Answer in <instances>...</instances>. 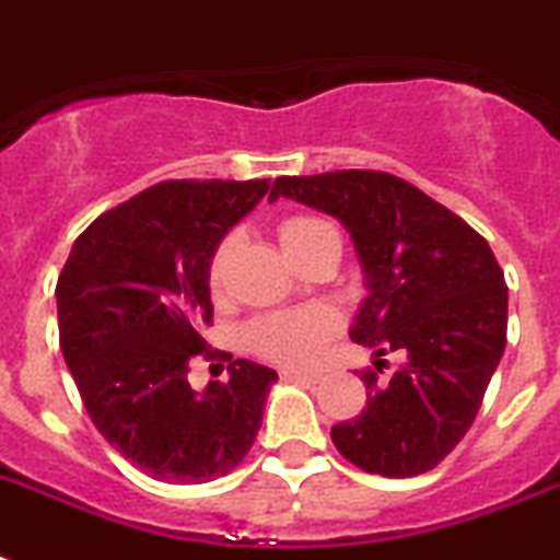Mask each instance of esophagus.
Here are the masks:
<instances>
[{
    "label": "esophagus",
    "instance_id": "esophagus-1",
    "mask_svg": "<svg viewBox=\"0 0 560 560\" xmlns=\"http://www.w3.org/2000/svg\"><path fill=\"white\" fill-rule=\"evenodd\" d=\"M279 374L281 380H288V383H316V380H319L316 371H295V368H281Z\"/></svg>",
    "mask_w": 560,
    "mask_h": 560
}]
</instances>
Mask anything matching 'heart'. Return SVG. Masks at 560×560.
<instances>
[{
    "label": "heart",
    "mask_w": 560,
    "mask_h": 560,
    "mask_svg": "<svg viewBox=\"0 0 560 560\" xmlns=\"http://www.w3.org/2000/svg\"><path fill=\"white\" fill-rule=\"evenodd\" d=\"M322 221L316 218H288L279 226L281 249L290 253L302 244L304 238L316 230H322ZM226 267V244L218 247L209 265V284L218 290L224 284ZM336 334V316L322 307H304V311H281L261 316L247 327V348L261 359L279 362V365H307L319 357L325 342Z\"/></svg>",
    "instance_id": "heart-1"
}]
</instances>
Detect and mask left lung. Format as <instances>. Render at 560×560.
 Instances as JSON below:
<instances>
[{
	"mask_svg": "<svg viewBox=\"0 0 560 560\" xmlns=\"http://www.w3.org/2000/svg\"><path fill=\"white\" fill-rule=\"evenodd\" d=\"M279 198L342 221L368 290L351 339L380 359L408 357L385 385L362 374L368 402L330 429L334 445L368 475L434 469L471 429L506 348L509 290L492 247L388 172L276 177L270 201Z\"/></svg>",
	"mask_w": 560,
	"mask_h": 560,
	"instance_id": "obj_1",
	"label": "left lung"
}]
</instances>
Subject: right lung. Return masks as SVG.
Masks as SVG:
<instances>
[{
    "label": "right lung",
    "instance_id": "right-lung-1",
    "mask_svg": "<svg viewBox=\"0 0 560 560\" xmlns=\"http://www.w3.org/2000/svg\"><path fill=\"white\" fill-rule=\"evenodd\" d=\"M267 189V180H163L103 212L59 272V348L85 411L131 466L163 483L233 471L279 380L249 359L203 390L186 380L189 359L207 348L212 256Z\"/></svg>",
    "mask_w": 560,
    "mask_h": 560
}]
</instances>
